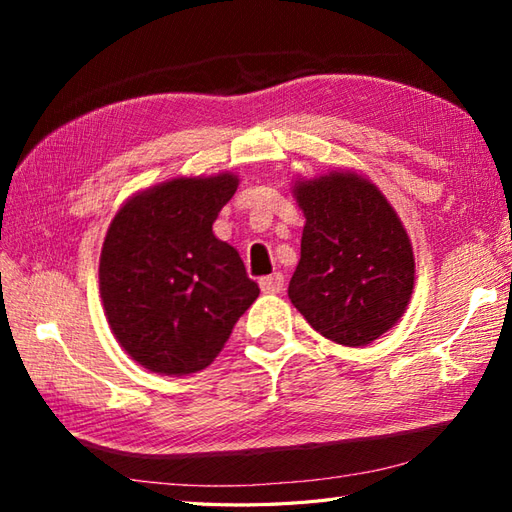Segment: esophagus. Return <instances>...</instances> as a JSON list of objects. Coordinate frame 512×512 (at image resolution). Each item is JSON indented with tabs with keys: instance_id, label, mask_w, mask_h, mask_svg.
Instances as JSON below:
<instances>
[{
	"instance_id": "34e87169",
	"label": "esophagus",
	"mask_w": 512,
	"mask_h": 512,
	"mask_svg": "<svg viewBox=\"0 0 512 512\" xmlns=\"http://www.w3.org/2000/svg\"><path fill=\"white\" fill-rule=\"evenodd\" d=\"M286 286V279L281 273H275V275H268V277H262L259 279V288H262L266 295H279L281 290H284Z\"/></svg>"
}]
</instances>
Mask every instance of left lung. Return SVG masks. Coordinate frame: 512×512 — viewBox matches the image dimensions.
<instances>
[{
    "label": "left lung",
    "instance_id": "8db88e82",
    "mask_svg": "<svg viewBox=\"0 0 512 512\" xmlns=\"http://www.w3.org/2000/svg\"><path fill=\"white\" fill-rule=\"evenodd\" d=\"M292 195L306 217L301 259L288 297L314 330L361 347L405 314L416 262L394 206L350 169L297 178Z\"/></svg>",
    "mask_w": 512,
    "mask_h": 512
}]
</instances>
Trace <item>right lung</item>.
I'll list each match as a JSON object with an SVG mask.
<instances>
[{
    "mask_svg": "<svg viewBox=\"0 0 512 512\" xmlns=\"http://www.w3.org/2000/svg\"><path fill=\"white\" fill-rule=\"evenodd\" d=\"M239 178L178 176L134 193L105 233L103 310L118 345L154 374L202 372L259 297L213 222Z\"/></svg>",
    "mask_w": 512,
    "mask_h": 512,
    "instance_id": "obj_1",
    "label": "right lung"
}]
</instances>
